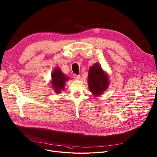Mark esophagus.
Returning a JSON list of instances; mask_svg holds the SVG:
<instances>
[{
	"mask_svg": "<svg viewBox=\"0 0 157 157\" xmlns=\"http://www.w3.org/2000/svg\"><path fill=\"white\" fill-rule=\"evenodd\" d=\"M73 77H74V78H75L76 80H79V79H80V75H73Z\"/></svg>",
	"mask_w": 157,
	"mask_h": 157,
	"instance_id": "esophagus-1",
	"label": "esophagus"
}]
</instances>
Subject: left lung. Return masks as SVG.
Here are the masks:
<instances>
[{
	"label": "left lung",
	"instance_id": "left-lung-1",
	"mask_svg": "<svg viewBox=\"0 0 157 157\" xmlns=\"http://www.w3.org/2000/svg\"><path fill=\"white\" fill-rule=\"evenodd\" d=\"M109 86V77L100 65L95 63L90 67L88 74V86L94 96L102 95Z\"/></svg>",
	"mask_w": 157,
	"mask_h": 157
}]
</instances>
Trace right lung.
<instances>
[{
    "instance_id": "obj_1",
    "label": "right lung",
    "mask_w": 157,
    "mask_h": 157,
    "mask_svg": "<svg viewBox=\"0 0 157 157\" xmlns=\"http://www.w3.org/2000/svg\"><path fill=\"white\" fill-rule=\"evenodd\" d=\"M69 79L61 71L59 67L54 69L51 74V86L55 93L60 94L65 89V84Z\"/></svg>"
}]
</instances>
